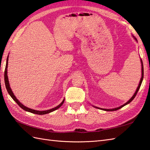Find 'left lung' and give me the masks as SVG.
I'll list each match as a JSON object with an SVG mask.
<instances>
[{
  "label": "left lung",
  "mask_w": 150,
  "mask_h": 150,
  "mask_svg": "<svg viewBox=\"0 0 150 150\" xmlns=\"http://www.w3.org/2000/svg\"><path fill=\"white\" fill-rule=\"evenodd\" d=\"M133 37L134 38V39H135L136 41H137V40L136 38H135L134 36H133ZM141 71H142L141 79V80H140V82H139V86H138L137 88V90H136V91H135V93L133 94V96L131 97V98H130V99H129L128 102H126V103L125 104H124L123 105H122V106H120L118 107V108H113V109H104V108H98V107L95 106H93L94 108H98V109H100V110H104V111H116V110H119V109H120L121 108H122V107H124V106H126V105L128 104H129L130 103H131V102H132L133 99H134V98L135 97L137 93V92H138V91H139V88H140V87H141V86L142 82V80H143V78H144V67H143V63H142V60L141 59Z\"/></svg>",
  "instance_id": "left-lung-1"
}]
</instances>
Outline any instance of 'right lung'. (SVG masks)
Returning <instances> with one entry per match:
<instances>
[{
    "instance_id": "add662e5",
    "label": "right lung",
    "mask_w": 150,
    "mask_h": 150,
    "mask_svg": "<svg viewBox=\"0 0 150 150\" xmlns=\"http://www.w3.org/2000/svg\"><path fill=\"white\" fill-rule=\"evenodd\" d=\"M8 59H9V55H8V57H7V59H6V68H5V71H4V81H5V85H6V89H7V91L8 92L9 95H10V96L11 97V98L13 99L16 103H17V104L19 106H20L22 109H23L24 110L26 111H28V112H30V113H35V114H38V115H45V114H47V113H50L51 112H52V111H55L56 110L58 109V108H59L60 106H62V105L63 104L64 102V99H63V100L62 101V103H60L59 105H58V106L53 108H52V109L50 110H45V111H39V110H32L31 109V108H28L26 106H25L24 105L22 104L20 101H19L17 97H16L13 93V91L11 90V89L10 88V86H9V81H8Z\"/></svg>"
}]
</instances>
